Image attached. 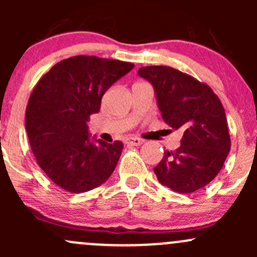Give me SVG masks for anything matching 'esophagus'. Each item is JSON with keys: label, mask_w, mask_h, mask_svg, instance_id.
Returning <instances> with one entry per match:
<instances>
[{"label": "esophagus", "mask_w": 257, "mask_h": 257, "mask_svg": "<svg viewBox=\"0 0 257 257\" xmlns=\"http://www.w3.org/2000/svg\"><path fill=\"white\" fill-rule=\"evenodd\" d=\"M128 144L134 145V147H139V145L143 144V141H142V139H139V138H131L128 141Z\"/></svg>", "instance_id": "1"}]
</instances>
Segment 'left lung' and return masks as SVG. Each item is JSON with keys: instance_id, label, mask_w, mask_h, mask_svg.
Here are the masks:
<instances>
[{"instance_id": "1", "label": "left lung", "mask_w": 257, "mask_h": 257, "mask_svg": "<svg viewBox=\"0 0 257 257\" xmlns=\"http://www.w3.org/2000/svg\"><path fill=\"white\" fill-rule=\"evenodd\" d=\"M165 123L184 132L180 147L167 150L154 168L160 184L181 194L206 186L221 170L230 152L229 128L219 97L206 83L168 66L142 67Z\"/></svg>"}]
</instances>
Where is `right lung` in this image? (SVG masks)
<instances>
[{
  "instance_id": "1",
  "label": "right lung",
  "mask_w": 257,
  "mask_h": 257,
  "mask_svg": "<svg viewBox=\"0 0 257 257\" xmlns=\"http://www.w3.org/2000/svg\"><path fill=\"white\" fill-rule=\"evenodd\" d=\"M133 67L95 56L69 57L35 85L26 108V132L38 165L59 188L85 193L112 175L123 143L98 139L93 144L87 121L99 112L108 88Z\"/></svg>"
}]
</instances>
